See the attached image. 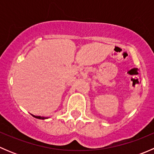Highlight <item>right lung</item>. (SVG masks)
<instances>
[{"label":"right lung","instance_id":"add662e5","mask_svg":"<svg viewBox=\"0 0 154 154\" xmlns=\"http://www.w3.org/2000/svg\"><path fill=\"white\" fill-rule=\"evenodd\" d=\"M32 116H33L34 118H35V119H48L47 117H41V116H33V115H32Z\"/></svg>","mask_w":154,"mask_h":154}]
</instances>
